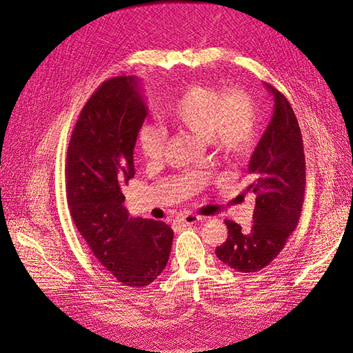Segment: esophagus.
I'll list each match as a JSON object with an SVG mask.
<instances>
[{
    "label": "esophagus",
    "mask_w": 353,
    "mask_h": 353,
    "mask_svg": "<svg viewBox=\"0 0 353 353\" xmlns=\"http://www.w3.org/2000/svg\"><path fill=\"white\" fill-rule=\"evenodd\" d=\"M201 216L194 215V213H185V215L181 216V221H183V223H185V225H193V223L199 222Z\"/></svg>",
    "instance_id": "obj_1"
}]
</instances>
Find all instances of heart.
Returning <instances> with one entry per match:
<instances>
[{
	"label": "heart",
	"instance_id": "heart-1",
	"mask_svg": "<svg viewBox=\"0 0 353 353\" xmlns=\"http://www.w3.org/2000/svg\"><path fill=\"white\" fill-rule=\"evenodd\" d=\"M168 122L196 134L225 156H243L252 150L258 135V113L243 90L222 92L206 85H191L165 104ZM166 132L157 125H144L138 132V150L148 162L162 159Z\"/></svg>",
	"mask_w": 353,
	"mask_h": 353
}]
</instances>
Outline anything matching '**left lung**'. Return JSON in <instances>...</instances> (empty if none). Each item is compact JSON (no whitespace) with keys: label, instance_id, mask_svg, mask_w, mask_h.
<instances>
[{"label":"left lung","instance_id":"1","mask_svg":"<svg viewBox=\"0 0 353 353\" xmlns=\"http://www.w3.org/2000/svg\"><path fill=\"white\" fill-rule=\"evenodd\" d=\"M274 95V114L249 162L250 185L256 196L253 225L241 231L225 221L228 239L216 256L239 272H258L284 249L297 227L305 196V152L296 114L284 95L265 83Z\"/></svg>","mask_w":353,"mask_h":353}]
</instances>
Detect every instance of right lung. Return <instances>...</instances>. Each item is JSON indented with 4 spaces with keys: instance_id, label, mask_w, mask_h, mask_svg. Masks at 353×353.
Segmentation results:
<instances>
[{
    "instance_id": "right-lung-1",
    "label": "right lung",
    "mask_w": 353,
    "mask_h": 353,
    "mask_svg": "<svg viewBox=\"0 0 353 353\" xmlns=\"http://www.w3.org/2000/svg\"><path fill=\"white\" fill-rule=\"evenodd\" d=\"M145 116L140 79L103 82L73 128L65 169L74 225L97 261L130 287L148 285L162 274L174 239L165 222L132 218L123 205Z\"/></svg>"
}]
</instances>
